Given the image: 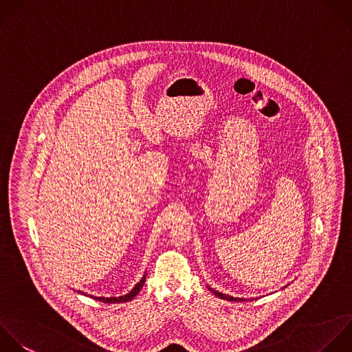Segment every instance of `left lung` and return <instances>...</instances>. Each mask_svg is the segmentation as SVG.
<instances>
[{
	"mask_svg": "<svg viewBox=\"0 0 352 352\" xmlns=\"http://www.w3.org/2000/svg\"><path fill=\"white\" fill-rule=\"evenodd\" d=\"M209 287V286H208ZM209 290L214 294V296H217V297H220V298H223V300H228V301H246V298H239V297H232V296H228V294H224V293H220V292H217V290H214V289H212V287H209Z\"/></svg>",
	"mask_w": 352,
	"mask_h": 352,
	"instance_id": "1",
	"label": "left lung"
}]
</instances>
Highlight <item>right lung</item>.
Instances as JSON below:
<instances>
[{
  "instance_id": "add662e5",
  "label": "right lung",
  "mask_w": 352,
  "mask_h": 352,
  "mask_svg": "<svg viewBox=\"0 0 352 352\" xmlns=\"http://www.w3.org/2000/svg\"><path fill=\"white\" fill-rule=\"evenodd\" d=\"M144 282H146V275H143V278L135 285V287L129 293H126L124 296H120V297H96V296H91V294H89V297H92L98 301H103V302H126V301H131L142 290ZM78 293H81V292L78 290Z\"/></svg>"
}]
</instances>
